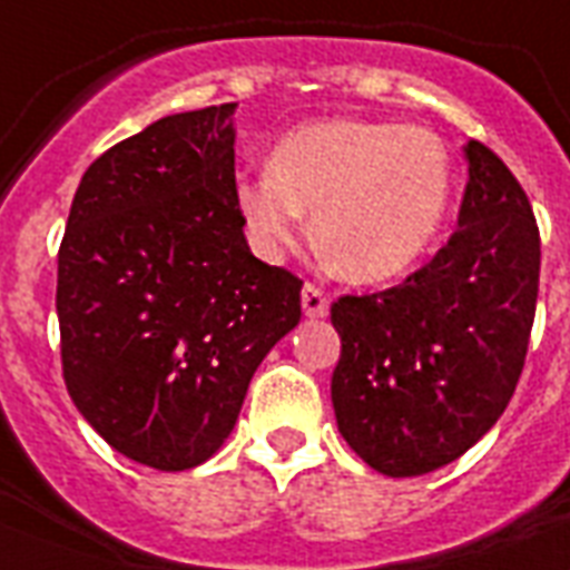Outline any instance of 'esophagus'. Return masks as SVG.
Listing matches in <instances>:
<instances>
[{
    "label": "esophagus",
    "mask_w": 570,
    "mask_h": 570,
    "mask_svg": "<svg viewBox=\"0 0 570 570\" xmlns=\"http://www.w3.org/2000/svg\"><path fill=\"white\" fill-rule=\"evenodd\" d=\"M302 307H304V316L320 320V316H325V313H328V295L322 293L316 284H304Z\"/></svg>",
    "instance_id": "esophagus-1"
}]
</instances>
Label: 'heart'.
I'll return each mask as SVG.
<instances>
[{
	"instance_id": "heart-1",
	"label": "heart",
	"mask_w": 570,
	"mask_h": 570,
	"mask_svg": "<svg viewBox=\"0 0 570 570\" xmlns=\"http://www.w3.org/2000/svg\"><path fill=\"white\" fill-rule=\"evenodd\" d=\"M452 200L450 150L432 129L328 118L289 129L266 171L236 183L250 239L293 248L313 209V242L355 284L405 275L438 239Z\"/></svg>"
}]
</instances>
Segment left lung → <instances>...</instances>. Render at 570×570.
<instances>
[{
	"label": "left lung",
	"mask_w": 570,
	"mask_h": 570,
	"mask_svg": "<svg viewBox=\"0 0 570 570\" xmlns=\"http://www.w3.org/2000/svg\"><path fill=\"white\" fill-rule=\"evenodd\" d=\"M464 156L450 242L402 284L331 304L340 434L384 476H423L464 455L500 420L527 361L539 224L491 147L468 141Z\"/></svg>",
	"instance_id": "left-lung-1"
}]
</instances>
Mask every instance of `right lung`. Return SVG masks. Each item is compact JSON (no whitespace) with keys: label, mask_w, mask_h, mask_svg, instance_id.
Instances as JSON below:
<instances>
[{"label":"right lung","mask_w":570,"mask_h":570,"mask_svg":"<svg viewBox=\"0 0 570 570\" xmlns=\"http://www.w3.org/2000/svg\"><path fill=\"white\" fill-rule=\"evenodd\" d=\"M233 109L168 115L94 159L58 248L67 393L156 470L218 452L259 361L302 320V281L242 233Z\"/></svg>","instance_id":"right-lung-1"}]
</instances>
